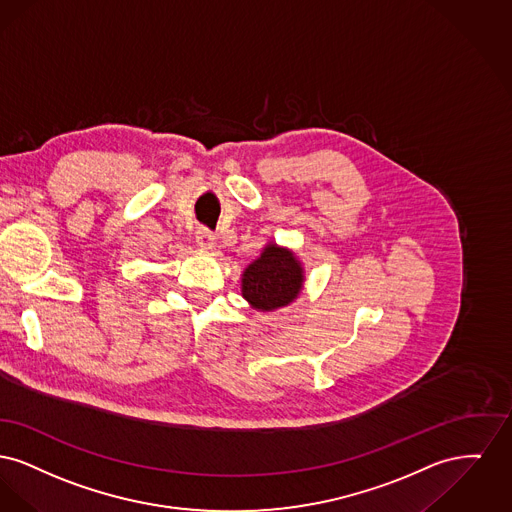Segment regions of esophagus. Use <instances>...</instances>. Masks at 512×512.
Returning <instances> with one entry per match:
<instances>
[{"label":"esophagus","mask_w":512,"mask_h":512,"mask_svg":"<svg viewBox=\"0 0 512 512\" xmlns=\"http://www.w3.org/2000/svg\"><path fill=\"white\" fill-rule=\"evenodd\" d=\"M196 244H198L202 250H212L214 244H216V237H214L212 231H208V229L202 227V229L196 231Z\"/></svg>","instance_id":"esophagus-1"}]
</instances>
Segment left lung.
Segmentation results:
<instances>
[{"instance_id":"1","label":"left lung","mask_w":512,"mask_h":512,"mask_svg":"<svg viewBox=\"0 0 512 512\" xmlns=\"http://www.w3.org/2000/svg\"><path fill=\"white\" fill-rule=\"evenodd\" d=\"M304 269L289 248L266 244L260 258L243 271V296L256 310L271 312L289 306L302 291Z\"/></svg>"}]
</instances>
